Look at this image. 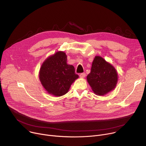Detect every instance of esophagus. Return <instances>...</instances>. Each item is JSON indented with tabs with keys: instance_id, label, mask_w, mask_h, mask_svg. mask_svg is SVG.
Returning a JSON list of instances; mask_svg holds the SVG:
<instances>
[{
	"instance_id": "34e87169",
	"label": "esophagus",
	"mask_w": 146,
	"mask_h": 146,
	"mask_svg": "<svg viewBox=\"0 0 146 146\" xmlns=\"http://www.w3.org/2000/svg\"><path fill=\"white\" fill-rule=\"evenodd\" d=\"M86 74L85 73H81L80 74V77L81 78H84V77H86Z\"/></svg>"
}]
</instances>
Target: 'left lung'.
I'll return each mask as SVG.
<instances>
[{
    "mask_svg": "<svg viewBox=\"0 0 146 146\" xmlns=\"http://www.w3.org/2000/svg\"><path fill=\"white\" fill-rule=\"evenodd\" d=\"M87 79L94 93L104 95L115 88L118 74L113 65L101 56H96Z\"/></svg>",
    "mask_w": 146,
    "mask_h": 146,
    "instance_id": "1",
    "label": "left lung"
}]
</instances>
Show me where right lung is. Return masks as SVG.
<instances>
[{
    "mask_svg": "<svg viewBox=\"0 0 146 146\" xmlns=\"http://www.w3.org/2000/svg\"><path fill=\"white\" fill-rule=\"evenodd\" d=\"M78 78L74 66L67 64V56L63 51L56 52L47 58L39 72L41 84L48 94L55 96L66 94Z\"/></svg>",
    "mask_w": 146,
    "mask_h": 146,
    "instance_id": "1",
    "label": "right lung"
}]
</instances>
